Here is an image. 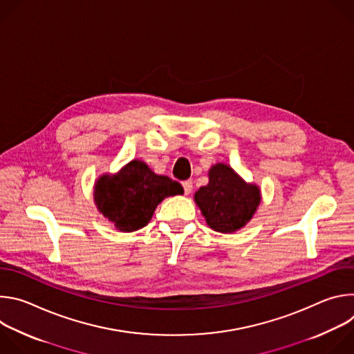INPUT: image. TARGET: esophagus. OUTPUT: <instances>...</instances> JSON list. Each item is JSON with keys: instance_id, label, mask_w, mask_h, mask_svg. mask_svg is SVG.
<instances>
[{"instance_id": "1", "label": "esophagus", "mask_w": 354, "mask_h": 354, "mask_svg": "<svg viewBox=\"0 0 354 354\" xmlns=\"http://www.w3.org/2000/svg\"><path fill=\"white\" fill-rule=\"evenodd\" d=\"M182 186H183L185 194L192 193V189H193V182H192V180H183V182H182Z\"/></svg>"}]
</instances>
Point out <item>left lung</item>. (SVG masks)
<instances>
[{
	"instance_id": "obj_1",
	"label": "left lung",
	"mask_w": 354,
	"mask_h": 354,
	"mask_svg": "<svg viewBox=\"0 0 354 354\" xmlns=\"http://www.w3.org/2000/svg\"><path fill=\"white\" fill-rule=\"evenodd\" d=\"M194 201L207 225L223 234L245 227L261 205L258 185L246 183L227 164H216L209 171V183L194 193Z\"/></svg>"
}]
</instances>
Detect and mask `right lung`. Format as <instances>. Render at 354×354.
<instances>
[{"label":"right lung","instance_id":"add662e5","mask_svg":"<svg viewBox=\"0 0 354 354\" xmlns=\"http://www.w3.org/2000/svg\"><path fill=\"white\" fill-rule=\"evenodd\" d=\"M180 193V183L154 174L140 160H133L115 175L99 176L93 187V200L99 213L119 231L133 232L149 223L165 197Z\"/></svg>","mask_w":354,"mask_h":354}]
</instances>
